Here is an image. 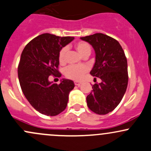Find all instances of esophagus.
<instances>
[{
    "instance_id": "1",
    "label": "esophagus",
    "mask_w": 151,
    "mask_h": 151,
    "mask_svg": "<svg viewBox=\"0 0 151 151\" xmlns=\"http://www.w3.org/2000/svg\"><path fill=\"white\" fill-rule=\"evenodd\" d=\"M74 85H75L76 86L80 87V85H82V83H81V82H77V81H75V82H74Z\"/></svg>"
}]
</instances>
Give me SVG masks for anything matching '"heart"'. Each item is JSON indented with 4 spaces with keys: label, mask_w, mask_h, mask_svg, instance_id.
<instances>
[{
    "label": "heart",
    "mask_w": 151,
    "mask_h": 151,
    "mask_svg": "<svg viewBox=\"0 0 151 151\" xmlns=\"http://www.w3.org/2000/svg\"><path fill=\"white\" fill-rule=\"evenodd\" d=\"M75 48L77 51L82 55V56H86L90 55L91 53V47L88 42H77L75 44ZM67 51V48L66 47H63L61 49L58 54V60L59 62L63 64L66 62V54ZM88 71V66L85 65H80V66H69L65 70V75L68 78L74 80H80L84 77L85 74Z\"/></svg>",
    "instance_id": "heart-1"
}]
</instances>
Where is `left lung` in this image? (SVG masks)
Segmentation results:
<instances>
[{
  "mask_svg": "<svg viewBox=\"0 0 151 151\" xmlns=\"http://www.w3.org/2000/svg\"><path fill=\"white\" fill-rule=\"evenodd\" d=\"M89 42L96 52V62L90 74L101 80L93 85L87 96L89 109L100 115L112 111L121 102L128 84L127 61L116 40L102 34L80 37Z\"/></svg>",
  "mask_w": 151,
  "mask_h": 151,
  "instance_id": "8db88e82",
  "label": "left lung"
}]
</instances>
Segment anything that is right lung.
Masks as SVG:
<instances>
[{
  "mask_svg": "<svg viewBox=\"0 0 151 151\" xmlns=\"http://www.w3.org/2000/svg\"><path fill=\"white\" fill-rule=\"evenodd\" d=\"M74 39L45 33L32 40L22 51L18 66L20 86L31 106L40 114L53 116L66 108L74 82L63 79L58 85L50 82L49 77L61 76L58 54Z\"/></svg>",
  "mask_w": 151,
  "mask_h": 151,
  "instance_id": "1",
  "label": "right lung"
}]
</instances>
